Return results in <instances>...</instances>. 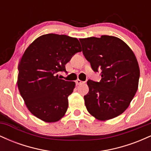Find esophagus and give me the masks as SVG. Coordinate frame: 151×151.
<instances>
[{
    "mask_svg": "<svg viewBox=\"0 0 151 151\" xmlns=\"http://www.w3.org/2000/svg\"><path fill=\"white\" fill-rule=\"evenodd\" d=\"M82 83H83V81L79 80V79H77V80L76 81V84H77V85H79V84H82Z\"/></svg>",
    "mask_w": 151,
    "mask_h": 151,
    "instance_id": "34e87169",
    "label": "esophagus"
}]
</instances>
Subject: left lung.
<instances>
[{"label":"left lung","instance_id":"obj_1","mask_svg":"<svg viewBox=\"0 0 151 151\" xmlns=\"http://www.w3.org/2000/svg\"><path fill=\"white\" fill-rule=\"evenodd\" d=\"M82 52L100 81H87L84 96L89 113L100 121L114 119L129 107L138 90L140 70L134 53L121 39L102 35L80 39Z\"/></svg>","mask_w":151,"mask_h":151}]
</instances>
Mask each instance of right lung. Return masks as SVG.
I'll use <instances>...</instances> for the list:
<instances>
[{
    "mask_svg": "<svg viewBox=\"0 0 151 151\" xmlns=\"http://www.w3.org/2000/svg\"><path fill=\"white\" fill-rule=\"evenodd\" d=\"M81 51L77 38L58 34L43 35L26 49L18 65V87L35 116L51 123L65 116L75 82L59 79L58 73L67 72L66 64Z\"/></svg>",
    "mask_w": 151,
    "mask_h": 151,
    "instance_id": "1",
    "label": "right lung"
}]
</instances>
